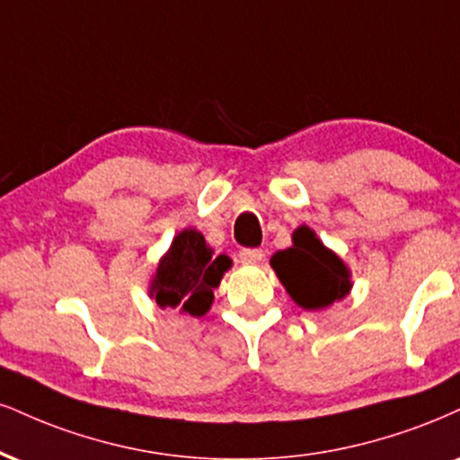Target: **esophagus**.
I'll return each mask as SVG.
<instances>
[{
  "instance_id": "34e87169",
  "label": "esophagus",
  "mask_w": 460,
  "mask_h": 460,
  "mask_svg": "<svg viewBox=\"0 0 460 460\" xmlns=\"http://www.w3.org/2000/svg\"><path fill=\"white\" fill-rule=\"evenodd\" d=\"M261 259H263L261 248H242V251H240V261L242 263L254 265V263L261 261Z\"/></svg>"
}]
</instances>
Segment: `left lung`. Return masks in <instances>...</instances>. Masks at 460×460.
Instances as JSON below:
<instances>
[{
    "mask_svg": "<svg viewBox=\"0 0 460 460\" xmlns=\"http://www.w3.org/2000/svg\"><path fill=\"white\" fill-rule=\"evenodd\" d=\"M270 263L291 300L306 311H321L351 291L349 268L306 225L293 231V246L276 252Z\"/></svg>",
    "mask_w": 460,
    "mask_h": 460,
    "instance_id": "1",
    "label": "left lung"
}]
</instances>
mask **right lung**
Masks as SVG:
<instances>
[{
	"label": "right lung",
	"mask_w": 460,
	"mask_h": 460,
	"mask_svg": "<svg viewBox=\"0 0 460 460\" xmlns=\"http://www.w3.org/2000/svg\"><path fill=\"white\" fill-rule=\"evenodd\" d=\"M231 268L226 254H214L197 229L180 231L160 259L149 285V297L160 308H180L192 317H203L214 302V289Z\"/></svg>",
	"instance_id": "1"
}]
</instances>
